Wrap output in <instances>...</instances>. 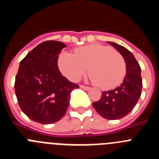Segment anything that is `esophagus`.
<instances>
[{"label": "esophagus", "instance_id": "esophagus-1", "mask_svg": "<svg viewBox=\"0 0 159 159\" xmlns=\"http://www.w3.org/2000/svg\"><path fill=\"white\" fill-rule=\"evenodd\" d=\"M80 88H82V89H84V90H89L90 88L88 86H84V85H80Z\"/></svg>", "mask_w": 159, "mask_h": 159}]
</instances>
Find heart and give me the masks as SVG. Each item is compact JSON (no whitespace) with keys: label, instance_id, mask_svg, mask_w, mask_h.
Returning <instances> with one entry per match:
<instances>
[{"label":"heart","instance_id":"b5f03b06","mask_svg":"<svg viewBox=\"0 0 159 159\" xmlns=\"http://www.w3.org/2000/svg\"><path fill=\"white\" fill-rule=\"evenodd\" d=\"M58 67L71 81H78L89 67L91 80L105 90L118 86L126 74L123 56L111 47L96 43L78 48L75 54L62 52L58 57Z\"/></svg>","mask_w":159,"mask_h":159}]
</instances>
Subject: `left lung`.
<instances>
[{
    "label": "left lung",
    "instance_id": "left-lung-1",
    "mask_svg": "<svg viewBox=\"0 0 159 159\" xmlns=\"http://www.w3.org/2000/svg\"><path fill=\"white\" fill-rule=\"evenodd\" d=\"M119 52L126 63L127 74L123 82L116 89L103 92L100 99L92 103L102 118L110 120L120 119L128 115L141 96L143 80L141 67L134 55L123 46L108 42Z\"/></svg>",
    "mask_w": 159,
    "mask_h": 159
}]
</instances>
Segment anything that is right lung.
<instances>
[{
    "label": "right lung",
    "instance_id": "right-lung-1",
    "mask_svg": "<svg viewBox=\"0 0 159 159\" xmlns=\"http://www.w3.org/2000/svg\"><path fill=\"white\" fill-rule=\"evenodd\" d=\"M63 42L48 40L38 44L20 63L15 92L22 111L41 124L59 121L69 106L70 94L79 85L63 76L58 57Z\"/></svg>",
    "mask_w": 159,
    "mask_h": 159
}]
</instances>
